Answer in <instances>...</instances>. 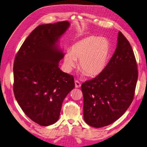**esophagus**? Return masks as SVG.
<instances>
[{
    "mask_svg": "<svg viewBox=\"0 0 147 147\" xmlns=\"http://www.w3.org/2000/svg\"><path fill=\"white\" fill-rule=\"evenodd\" d=\"M75 88H80L81 87V84L78 81L76 80L75 82Z\"/></svg>",
    "mask_w": 147,
    "mask_h": 147,
    "instance_id": "1",
    "label": "esophagus"
}]
</instances>
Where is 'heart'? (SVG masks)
Wrapping results in <instances>:
<instances>
[{"label": "heart", "instance_id": "heart-1", "mask_svg": "<svg viewBox=\"0 0 147 147\" xmlns=\"http://www.w3.org/2000/svg\"><path fill=\"white\" fill-rule=\"evenodd\" d=\"M110 45L107 40L94 35L86 37L75 43L67 52L64 66L70 72L79 61L78 67L88 76L94 77L100 75L107 63Z\"/></svg>", "mask_w": 147, "mask_h": 147}]
</instances>
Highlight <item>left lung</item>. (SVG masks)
Listing matches in <instances>:
<instances>
[{
    "mask_svg": "<svg viewBox=\"0 0 147 147\" xmlns=\"http://www.w3.org/2000/svg\"><path fill=\"white\" fill-rule=\"evenodd\" d=\"M137 78L134 51L119 32L117 48L103 72L82 84L84 121L98 128L117 121L132 103Z\"/></svg>",
    "mask_w": 147,
    "mask_h": 147,
    "instance_id": "1",
    "label": "left lung"
}]
</instances>
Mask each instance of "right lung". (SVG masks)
<instances>
[{"instance_id":"1","label":"right lung","mask_w":147,"mask_h":147,"mask_svg":"<svg viewBox=\"0 0 147 147\" xmlns=\"http://www.w3.org/2000/svg\"><path fill=\"white\" fill-rule=\"evenodd\" d=\"M69 27L68 21L37 26L15 57V97L24 113L40 126L58 120L63 100L75 87L72 75L58 67L64 56L58 43Z\"/></svg>"}]
</instances>
